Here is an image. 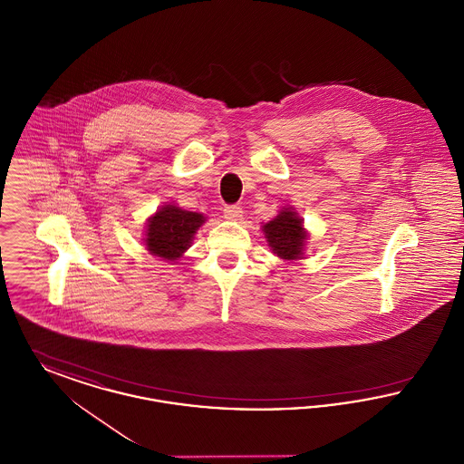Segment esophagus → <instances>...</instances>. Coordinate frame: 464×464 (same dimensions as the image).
I'll use <instances>...</instances> for the list:
<instances>
[{"instance_id": "esophagus-1", "label": "esophagus", "mask_w": 464, "mask_h": 464, "mask_svg": "<svg viewBox=\"0 0 464 464\" xmlns=\"http://www.w3.org/2000/svg\"><path fill=\"white\" fill-rule=\"evenodd\" d=\"M241 216H243V210L238 205H227L224 207V218L229 219V221H238Z\"/></svg>"}]
</instances>
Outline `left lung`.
Wrapping results in <instances>:
<instances>
[{"label":"left lung","mask_w":464,"mask_h":464,"mask_svg":"<svg viewBox=\"0 0 464 464\" xmlns=\"http://www.w3.org/2000/svg\"><path fill=\"white\" fill-rule=\"evenodd\" d=\"M267 246L279 259H304L305 245L309 240V233L304 227V219L298 216L294 207H283L276 218L260 226Z\"/></svg>","instance_id":"1"}]
</instances>
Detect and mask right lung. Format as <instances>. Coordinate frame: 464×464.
I'll use <instances>...</instances> for the list:
<instances>
[{
  "label": "right lung",
  "mask_w": 464,
  "mask_h": 464,
  "mask_svg": "<svg viewBox=\"0 0 464 464\" xmlns=\"http://www.w3.org/2000/svg\"><path fill=\"white\" fill-rule=\"evenodd\" d=\"M205 221L204 214L185 210L179 205L169 202L159 207L147 219L143 245L151 256L172 264L185 256L195 233Z\"/></svg>",
  "instance_id": "obj_1"
}]
</instances>
